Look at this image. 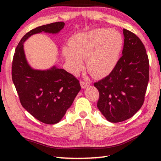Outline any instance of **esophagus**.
I'll list each match as a JSON object with an SVG mask.
<instances>
[{
  "label": "esophagus",
  "mask_w": 161,
  "mask_h": 161,
  "mask_svg": "<svg viewBox=\"0 0 161 161\" xmlns=\"http://www.w3.org/2000/svg\"><path fill=\"white\" fill-rule=\"evenodd\" d=\"M82 78H83V80H81L80 81V85L82 88H86V86H88V84H89L90 80L86 75H83Z\"/></svg>",
  "instance_id": "1"
}]
</instances>
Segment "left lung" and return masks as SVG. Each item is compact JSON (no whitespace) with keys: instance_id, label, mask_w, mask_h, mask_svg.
Wrapping results in <instances>:
<instances>
[{"instance_id":"obj_1","label":"left lung","mask_w":161,"mask_h":161,"mask_svg":"<svg viewBox=\"0 0 161 161\" xmlns=\"http://www.w3.org/2000/svg\"><path fill=\"white\" fill-rule=\"evenodd\" d=\"M64 22L47 24L30 30L20 39L14 54L12 78L23 107L40 122L47 125L59 122L81 89L80 81L64 69L53 66L35 70L25 59L23 43L35 34H56Z\"/></svg>"}]
</instances>
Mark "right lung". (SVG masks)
Returning a JSON list of instances; mask_svg holds the SVG:
<instances>
[{"instance_id": "obj_1", "label": "right lung", "mask_w": 161, "mask_h": 161, "mask_svg": "<svg viewBox=\"0 0 161 161\" xmlns=\"http://www.w3.org/2000/svg\"><path fill=\"white\" fill-rule=\"evenodd\" d=\"M122 56L108 75L94 83L99 91L97 108L111 122L125 121L143 104L149 81V63L145 46L135 34L123 30ZM111 63L104 64L107 72Z\"/></svg>"}]
</instances>
